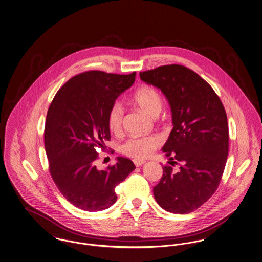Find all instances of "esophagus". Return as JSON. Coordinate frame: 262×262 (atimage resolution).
Listing matches in <instances>:
<instances>
[{
    "mask_svg": "<svg viewBox=\"0 0 262 262\" xmlns=\"http://www.w3.org/2000/svg\"><path fill=\"white\" fill-rule=\"evenodd\" d=\"M134 163H135V165H136L137 167H140V166H142V165L145 163V161L140 160V159H135Z\"/></svg>",
    "mask_w": 262,
    "mask_h": 262,
    "instance_id": "1",
    "label": "esophagus"
}]
</instances>
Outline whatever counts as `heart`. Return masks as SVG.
Listing matches in <instances>:
<instances>
[{
	"instance_id": "heart-1",
	"label": "heart",
	"mask_w": 262,
	"mask_h": 262,
	"mask_svg": "<svg viewBox=\"0 0 262 262\" xmlns=\"http://www.w3.org/2000/svg\"><path fill=\"white\" fill-rule=\"evenodd\" d=\"M130 100L151 117H157L162 111V96L155 88L149 85H142L138 88ZM123 117V107L119 103H115L108 113V125L112 133L117 134L121 132ZM162 142L163 138L159 135L129 137L122 145V152L129 157L143 159L150 156Z\"/></svg>"
}]
</instances>
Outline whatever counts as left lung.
I'll use <instances>...</instances> for the list:
<instances>
[{
	"label": "left lung",
	"instance_id": "8db88e82",
	"mask_svg": "<svg viewBox=\"0 0 262 262\" xmlns=\"http://www.w3.org/2000/svg\"><path fill=\"white\" fill-rule=\"evenodd\" d=\"M139 76L159 88L170 104L173 129L162 150L180 164L177 173L163 166L154 198L166 211H194L211 198L224 172L229 149L224 106L211 86L184 66H163Z\"/></svg>",
	"mask_w": 262,
	"mask_h": 262
}]
</instances>
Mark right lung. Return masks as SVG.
Segmentation results:
<instances>
[{"instance_id": "add662e5", "label": "right lung", "mask_w": 262, "mask_h": 262, "mask_svg": "<svg viewBox=\"0 0 262 262\" xmlns=\"http://www.w3.org/2000/svg\"><path fill=\"white\" fill-rule=\"evenodd\" d=\"M136 75L82 73L66 82L51 103L44 134L51 176L62 195L81 210L112 206L115 187L136 169L124 157L103 170L95 165V148L104 149L111 137L108 113L134 84Z\"/></svg>"}]
</instances>
